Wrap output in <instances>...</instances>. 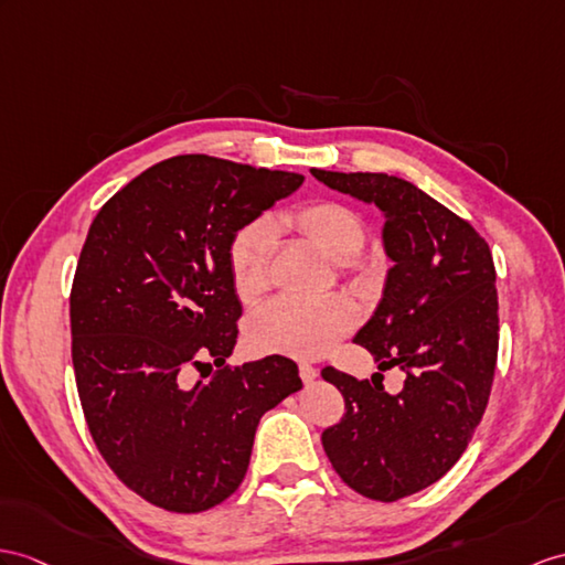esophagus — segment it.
I'll list each match as a JSON object with an SVG mask.
<instances>
[{
    "mask_svg": "<svg viewBox=\"0 0 565 565\" xmlns=\"http://www.w3.org/2000/svg\"><path fill=\"white\" fill-rule=\"evenodd\" d=\"M299 376L305 383H311L316 376H319V369L311 366L309 362H299Z\"/></svg>",
    "mask_w": 565,
    "mask_h": 565,
    "instance_id": "34e87169",
    "label": "esophagus"
}]
</instances>
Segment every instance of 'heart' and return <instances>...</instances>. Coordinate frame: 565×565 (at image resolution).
Wrapping results in <instances>:
<instances>
[{
	"instance_id": "obj_1",
	"label": "heart",
	"mask_w": 565,
	"mask_h": 565,
	"mask_svg": "<svg viewBox=\"0 0 565 565\" xmlns=\"http://www.w3.org/2000/svg\"><path fill=\"white\" fill-rule=\"evenodd\" d=\"M285 230L313 244L335 264H348L366 244L362 215L338 201H313L280 217ZM275 235L264 220L244 225L227 252L230 280L242 301H254L270 285ZM356 323V311L348 299L330 297L305 301L285 297L270 301L249 323V342L258 352L287 356H321L348 335Z\"/></svg>"
}]
</instances>
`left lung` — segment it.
<instances>
[{
	"instance_id": "8db88e82",
	"label": "left lung",
	"mask_w": 565,
	"mask_h": 565,
	"mask_svg": "<svg viewBox=\"0 0 565 565\" xmlns=\"http://www.w3.org/2000/svg\"><path fill=\"white\" fill-rule=\"evenodd\" d=\"M311 174L386 215L393 258L371 321L354 335L379 369L401 366L397 395L326 366L345 415L321 434L326 456L350 489L391 503L426 489L460 460L484 415L499 356L497 268L479 232L401 177Z\"/></svg>"
}]
</instances>
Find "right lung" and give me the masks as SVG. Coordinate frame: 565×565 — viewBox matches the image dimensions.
I'll list each match as a JSON object with an SVG mask.
<instances>
[{
    "instance_id": "right-lung-1",
    "label": "right lung",
    "mask_w": 565,
    "mask_h": 565,
    "mask_svg": "<svg viewBox=\"0 0 565 565\" xmlns=\"http://www.w3.org/2000/svg\"><path fill=\"white\" fill-rule=\"evenodd\" d=\"M301 182L174 156L121 186L88 230L68 297L81 407L109 470L164 511L201 513L230 499L260 417L301 388L297 364L280 354L225 364L242 316L230 244ZM209 359L212 379L189 387L185 371Z\"/></svg>"
}]
</instances>
